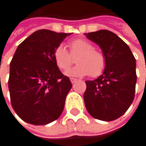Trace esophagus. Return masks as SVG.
Returning a JSON list of instances; mask_svg holds the SVG:
<instances>
[{"label": "esophagus", "instance_id": "34e87169", "mask_svg": "<svg viewBox=\"0 0 146 146\" xmlns=\"http://www.w3.org/2000/svg\"><path fill=\"white\" fill-rule=\"evenodd\" d=\"M70 80H71V82L72 83V84H74V83H75V82H77V79H74V78H71L70 79Z\"/></svg>", "mask_w": 146, "mask_h": 146}]
</instances>
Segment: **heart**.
<instances>
[{"label": "heart", "instance_id": "b5f03b06", "mask_svg": "<svg viewBox=\"0 0 146 146\" xmlns=\"http://www.w3.org/2000/svg\"><path fill=\"white\" fill-rule=\"evenodd\" d=\"M69 53L62 47L59 46L54 52V61L60 71L67 70L74 63L72 57H76V66L68 70L66 74L68 76L82 77L91 74L98 77L103 74L106 66L105 55L94 48L92 42L87 40L78 38L72 40L68 43Z\"/></svg>", "mask_w": 146, "mask_h": 146}]
</instances>
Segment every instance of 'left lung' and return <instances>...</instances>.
<instances>
[{
    "label": "left lung",
    "mask_w": 146,
    "mask_h": 146,
    "mask_svg": "<svg viewBox=\"0 0 146 146\" xmlns=\"http://www.w3.org/2000/svg\"><path fill=\"white\" fill-rule=\"evenodd\" d=\"M85 35L99 45L106 58L103 74L94 80L86 81V108L98 120H116L128 110L134 99L135 58L128 45L112 31L101 30Z\"/></svg>",
    "instance_id": "8db88e82"
}]
</instances>
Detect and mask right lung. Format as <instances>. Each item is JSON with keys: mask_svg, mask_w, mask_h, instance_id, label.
Returning a JSON list of instances; mask_svg holds the SVG:
<instances>
[{"mask_svg": "<svg viewBox=\"0 0 146 146\" xmlns=\"http://www.w3.org/2000/svg\"><path fill=\"white\" fill-rule=\"evenodd\" d=\"M69 35L39 30L18 46L10 62L8 88L12 107L24 121L46 125L61 115L72 83L53 55Z\"/></svg>", "mask_w": 146, "mask_h": 146, "instance_id": "add662e5", "label": "right lung"}]
</instances>
